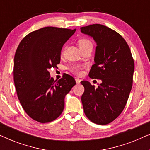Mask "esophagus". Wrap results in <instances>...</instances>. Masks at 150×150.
Instances as JSON below:
<instances>
[{"instance_id":"34e87169","label":"esophagus","mask_w":150,"mask_h":150,"mask_svg":"<svg viewBox=\"0 0 150 150\" xmlns=\"http://www.w3.org/2000/svg\"><path fill=\"white\" fill-rule=\"evenodd\" d=\"M75 81H76V83L77 84H80V83H81V80H80L79 79H76Z\"/></svg>"}]
</instances>
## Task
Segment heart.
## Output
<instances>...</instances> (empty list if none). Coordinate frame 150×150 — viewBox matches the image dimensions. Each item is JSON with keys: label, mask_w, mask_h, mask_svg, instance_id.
Returning <instances> with one entry per match:
<instances>
[{"label": "heart", "mask_w": 150, "mask_h": 150, "mask_svg": "<svg viewBox=\"0 0 150 150\" xmlns=\"http://www.w3.org/2000/svg\"><path fill=\"white\" fill-rule=\"evenodd\" d=\"M79 48H85V47H88V46H93V44L92 42L88 39H81L79 41ZM83 69V66L81 65H75V66H73L71 67V71H73L74 73L79 74L81 73V70Z\"/></svg>", "instance_id": "heart-1"}]
</instances>
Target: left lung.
<instances>
[{"label": "left lung", "instance_id": "1", "mask_svg": "<svg viewBox=\"0 0 150 150\" xmlns=\"http://www.w3.org/2000/svg\"><path fill=\"white\" fill-rule=\"evenodd\" d=\"M81 30L97 45L89 77L102 81L98 88L87 81L81 82L84 112L92 122L105 125L115 120L126 106L132 89L134 60L126 41L111 28L96 24Z\"/></svg>", "mask_w": 150, "mask_h": 150}]
</instances>
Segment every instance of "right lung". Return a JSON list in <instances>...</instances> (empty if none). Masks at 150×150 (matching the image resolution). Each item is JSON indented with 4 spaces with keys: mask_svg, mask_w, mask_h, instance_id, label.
I'll return each instance as SVG.
<instances>
[{
    "mask_svg": "<svg viewBox=\"0 0 150 150\" xmlns=\"http://www.w3.org/2000/svg\"><path fill=\"white\" fill-rule=\"evenodd\" d=\"M76 29L46 26L30 33L20 43L14 57L13 80L18 99L33 120L48 123L62 113L65 97L76 85L65 74L59 81L48 69L61 61V52Z\"/></svg>",
    "mask_w": 150,
    "mask_h": 150,
    "instance_id": "add662e5",
    "label": "right lung"
}]
</instances>
